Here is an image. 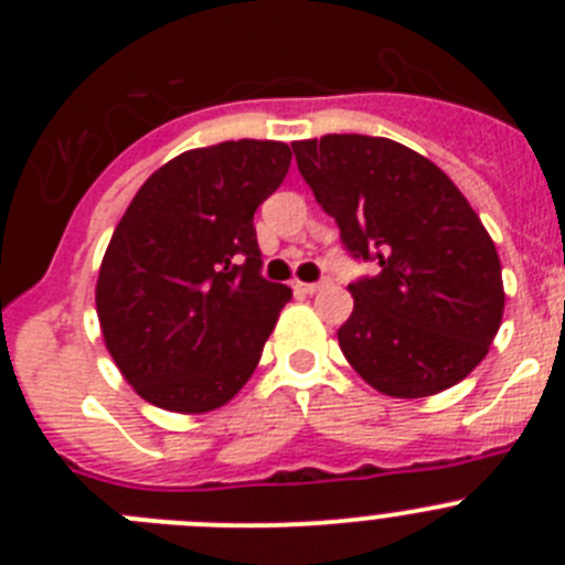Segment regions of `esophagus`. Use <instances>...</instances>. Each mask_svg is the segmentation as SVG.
I'll use <instances>...</instances> for the list:
<instances>
[{
    "label": "esophagus",
    "mask_w": 565,
    "mask_h": 565,
    "mask_svg": "<svg viewBox=\"0 0 565 565\" xmlns=\"http://www.w3.org/2000/svg\"><path fill=\"white\" fill-rule=\"evenodd\" d=\"M328 282H297V291H302V294H317V291H322V288H326Z\"/></svg>",
    "instance_id": "esophagus-1"
}]
</instances>
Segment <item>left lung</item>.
<instances>
[{"label": "left lung", "mask_w": 565, "mask_h": 565, "mask_svg": "<svg viewBox=\"0 0 565 565\" xmlns=\"http://www.w3.org/2000/svg\"><path fill=\"white\" fill-rule=\"evenodd\" d=\"M299 174L353 257L379 259L353 294L339 348L379 393L424 398L476 371L503 319L495 243L424 154L371 135L294 141Z\"/></svg>", "instance_id": "8db88e82"}]
</instances>
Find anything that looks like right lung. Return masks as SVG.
Listing matches in <instances>:
<instances>
[{"label": "right lung", "instance_id": "right-lung-1", "mask_svg": "<svg viewBox=\"0 0 565 565\" xmlns=\"http://www.w3.org/2000/svg\"><path fill=\"white\" fill-rule=\"evenodd\" d=\"M291 167L282 141L189 149L147 178L96 282L109 356L169 413H209L252 379L291 288L259 277L254 212Z\"/></svg>", "mask_w": 565, "mask_h": 565}]
</instances>
